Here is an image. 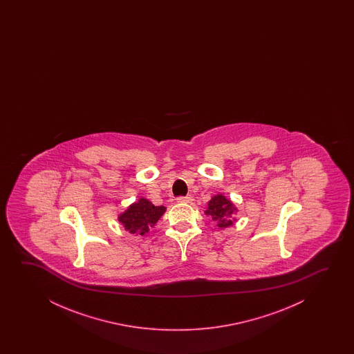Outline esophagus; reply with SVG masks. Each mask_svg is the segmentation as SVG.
Here are the masks:
<instances>
[{"label":"esophagus","instance_id":"1","mask_svg":"<svg viewBox=\"0 0 354 354\" xmlns=\"http://www.w3.org/2000/svg\"><path fill=\"white\" fill-rule=\"evenodd\" d=\"M179 203H191L192 202V197L191 196H186V197H179L176 199Z\"/></svg>","mask_w":354,"mask_h":354}]
</instances>
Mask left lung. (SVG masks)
<instances>
[{
  "label": "left lung",
  "mask_w": 354,
  "mask_h": 354,
  "mask_svg": "<svg viewBox=\"0 0 354 354\" xmlns=\"http://www.w3.org/2000/svg\"><path fill=\"white\" fill-rule=\"evenodd\" d=\"M238 209L234 204L226 198L223 194H215L208 202V208L204 212L205 215H209L213 218L214 223H216L218 228H226L232 226L236 218H233V214L237 213Z\"/></svg>",
  "instance_id": "obj_1"
}]
</instances>
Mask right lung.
Segmentation results:
<instances>
[{
	"label": "right lung",
	"instance_id": "add662e5",
	"mask_svg": "<svg viewBox=\"0 0 354 354\" xmlns=\"http://www.w3.org/2000/svg\"><path fill=\"white\" fill-rule=\"evenodd\" d=\"M165 207L163 205H153L149 199H138L136 202L131 204L126 212L118 215V221L123 225L126 231L131 234L144 236L153 227L160 216L165 213Z\"/></svg>",
	"mask_w": 354,
	"mask_h": 354
}]
</instances>
